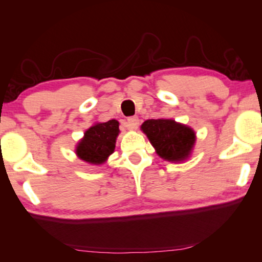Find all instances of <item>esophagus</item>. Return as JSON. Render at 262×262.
<instances>
[{
	"mask_svg": "<svg viewBox=\"0 0 262 262\" xmlns=\"http://www.w3.org/2000/svg\"><path fill=\"white\" fill-rule=\"evenodd\" d=\"M139 125V119L138 117H130L127 118V126L132 128V130H136Z\"/></svg>",
	"mask_w": 262,
	"mask_h": 262,
	"instance_id": "34e87169",
	"label": "esophagus"
}]
</instances>
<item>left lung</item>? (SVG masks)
Segmentation results:
<instances>
[{
  "instance_id": "left-lung-1",
  "label": "left lung",
  "mask_w": 262,
  "mask_h": 262,
  "mask_svg": "<svg viewBox=\"0 0 262 262\" xmlns=\"http://www.w3.org/2000/svg\"><path fill=\"white\" fill-rule=\"evenodd\" d=\"M142 130L156 149V152L167 161H184L194 145L195 135L192 128L170 119H150L142 125Z\"/></svg>"
}]
</instances>
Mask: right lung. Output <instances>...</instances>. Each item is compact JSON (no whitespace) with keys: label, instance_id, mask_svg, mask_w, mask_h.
I'll return each instance as SVG.
<instances>
[{"label":"right lung","instance_id":"obj_1","mask_svg":"<svg viewBox=\"0 0 262 262\" xmlns=\"http://www.w3.org/2000/svg\"><path fill=\"white\" fill-rule=\"evenodd\" d=\"M119 134V123L110 120L88 128L84 138L78 143L76 154L88 163L101 164L116 148V138Z\"/></svg>","mask_w":262,"mask_h":262}]
</instances>
